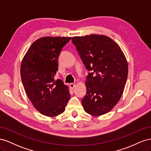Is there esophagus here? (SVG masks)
Returning a JSON list of instances; mask_svg holds the SVG:
<instances>
[{"label":"esophagus","instance_id":"obj_1","mask_svg":"<svg viewBox=\"0 0 151 151\" xmlns=\"http://www.w3.org/2000/svg\"><path fill=\"white\" fill-rule=\"evenodd\" d=\"M76 84H74V83H70V84H69V86H70V88H71V89H74V88H75V87H76Z\"/></svg>","mask_w":151,"mask_h":151}]
</instances>
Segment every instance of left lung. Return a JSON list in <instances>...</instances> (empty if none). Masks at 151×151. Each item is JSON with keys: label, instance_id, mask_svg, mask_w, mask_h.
Returning a JSON list of instances; mask_svg holds the SVG:
<instances>
[{"label": "left lung", "instance_id": "1", "mask_svg": "<svg viewBox=\"0 0 151 151\" xmlns=\"http://www.w3.org/2000/svg\"><path fill=\"white\" fill-rule=\"evenodd\" d=\"M72 42L88 70L87 92L82 99L86 113L100 116L110 111L120 99L128 76V63L118 44L108 36H74Z\"/></svg>", "mask_w": 151, "mask_h": 151}]
</instances>
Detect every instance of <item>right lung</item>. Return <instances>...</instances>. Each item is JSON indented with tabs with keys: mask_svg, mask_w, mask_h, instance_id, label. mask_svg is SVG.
<instances>
[{
	"mask_svg": "<svg viewBox=\"0 0 151 151\" xmlns=\"http://www.w3.org/2000/svg\"><path fill=\"white\" fill-rule=\"evenodd\" d=\"M71 37L45 36L34 42L22 58L21 77L26 93L40 113L53 117L65 111L70 98L68 87L54 77L58 58Z\"/></svg>",
	"mask_w": 151,
	"mask_h": 151,
	"instance_id": "1",
	"label": "right lung"
}]
</instances>
